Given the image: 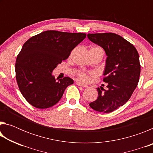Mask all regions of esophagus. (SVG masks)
<instances>
[{"mask_svg": "<svg viewBox=\"0 0 153 153\" xmlns=\"http://www.w3.org/2000/svg\"><path fill=\"white\" fill-rule=\"evenodd\" d=\"M76 84L77 85V86H82V87H84V88H86V87H88V86H87V85H86V84H82V83H81V82H76Z\"/></svg>", "mask_w": 153, "mask_h": 153, "instance_id": "1", "label": "esophagus"}]
</instances>
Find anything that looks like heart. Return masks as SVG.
I'll use <instances>...</instances> for the list:
<instances>
[{
    "label": "heart",
    "instance_id": "heart-1",
    "mask_svg": "<svg viewBox=\"0 0 153 153\" xmlns=\"http://www.w3.org/2000/svg\"><path fill=\"white\" fill-rule=\"evenodd\" d=\"M91 48L101 49L100 47H97V46H94V47H92ZM101 50H102V49H101ZM78 77H79V78L80 79L82 80V81H84V82H87L89 81V77H88V75H87L86 74H85V73H81V74H79L78 75Z\"/></svg>",
    "mask_w": 153,
    "mask_h": 153
}]
</instances>
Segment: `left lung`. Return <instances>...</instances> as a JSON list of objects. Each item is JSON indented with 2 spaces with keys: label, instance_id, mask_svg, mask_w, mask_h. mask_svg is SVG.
<instances>
[{
  "label": "left lung",
  "instance_id": "left-lung-1",
  "mask_svg": "<svg viewBox=\"0 0 153 153\" xmlns=\"http://www.w3.org/2000/svg\"><path fill=\"white\" fill-rule=\"evenodd\" d=\"M87 36L104 49L107 56L103 72L107 89L98 88V97L90 107L98 112L111 113L128 102L137 87L140 74L138 53L133 45L116 33H88Z\"/></svg>",
  "mask_w": 153,
  "mask_h": 153
}]
</instances>
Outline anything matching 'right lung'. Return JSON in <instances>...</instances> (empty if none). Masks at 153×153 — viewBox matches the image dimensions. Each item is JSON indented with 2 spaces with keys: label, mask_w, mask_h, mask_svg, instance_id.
I'll list each match as a JSON object with an SVG mask.
<instances>
[{
  "label": "right lung",
  "mask_w": 153,
  "mask_h": 153,
  "mask_svg": "<svg viewBox=\"0 0 153 153\" xmlns=\"http://www.w3.org/2000/svg\"><path fill=\"white\" fill-rule=\"evenodd\" d=\"M86 37L83 33L48 30L24 43L17 57L15 73L20 92L30 105L46 108L60 100L74 80L68 77L55 79L53 71Z\"/></svg>",
  "instance_id": "1"
}]
</instances>
